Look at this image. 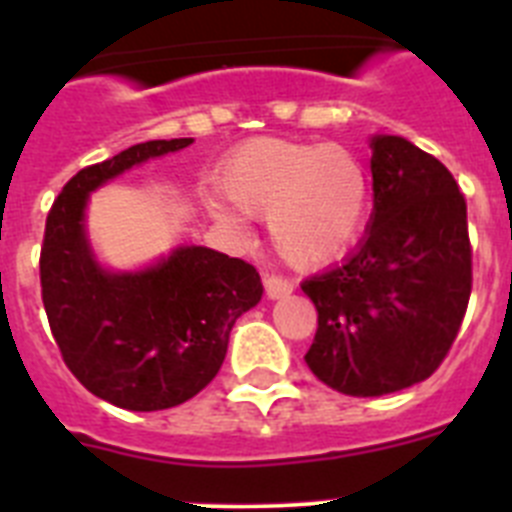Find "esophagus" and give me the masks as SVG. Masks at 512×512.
<instances>
[{"instance_id": "1", "label": "esophagus", "mask_w": 512, "mask_h": 512, "mask_svg": "<svg viewBox=\"0 0 512 512\" xmlns=\"http://www.w3.org/2000/svg\"><path fill=\"white\" fill-rule=\"evenodd\" d=\"M264 284H266V295H269L271 300H279V297H287L295 292V282H289V279L279 277V274H266Z\"/></svg>"}]
</instances>
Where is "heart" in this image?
<instances>
[{
    "mask_svg": "<svg viewBox=\"0 0 512 512\" xmlns=\"http://www.w3.org/2000/svg\"><path fill=\"white\" fill-rule=\"evenodd\" d=\"M228 200L246 215L269 217L271 246L287 264L312 269L356 241L372 200V179L351 148L287 138H256L225 161ZM217 220L243 230V217L212 202Z\"/></svg>",
    "mask_w": 512,
    "mask_h": 512,
    "instance_id": "obj_1",
    "label": "heart"
}]
</instances>
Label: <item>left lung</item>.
<instances>
[{
	"label": "left lung",
	"instance_id": "8db88e82",
	"mask_svg": "<svg viewBox=\"0 0 512 512\" xmlns=\"http://www.w3.org/2000/svg\"><path fill=\"white\" fill-rule=\"evenodd\" d=\"M372 189L359 248L302 282L318 310L307 366L351 397L431 377L472 295L467 200L451 171L400 135H374Z\"/></svg>",
	"mask_w": 512,
	"mask_h": 512
}]
</instances>
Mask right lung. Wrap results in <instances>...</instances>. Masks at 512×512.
I'll return each instance as SVG.
<instances>
[{
    "mask_svg": "<svg viewBox=\"0 0 512 512\" xmlns=\"http://www.w3.org/2000/svg\"><path fill=\"white\" fill-rule=\"evenodd\" d=\"M192 138L148 140L81 169L53 202L40 248L51 333L76 379L99 400L151 413L182 405L215 379L235 320L261 300L259 271L205 246H182L143 271L97 264L84 207L89 194Z\"/></svg>",
    "mask_w": 512,
    "mask_h": 512,
    "instance_id": "right-lung-1",
    "label": "right lung"
}]
</instances>
